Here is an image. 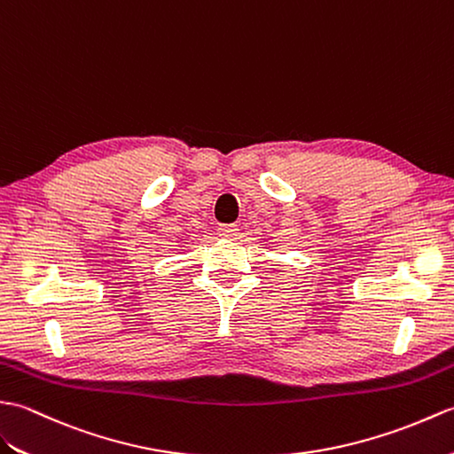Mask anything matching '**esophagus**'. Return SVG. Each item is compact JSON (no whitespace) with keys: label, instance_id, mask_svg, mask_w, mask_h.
Listing matches in <instances>:
<instances>
[{"label":"esophagus","instance_id":"1","mask_svg":"<svg viewBox=\"0 0 454 454\" xmlns=\"http://www.w3.org/2000/svg\"><path fill=\"white\" fill-rule=\"evenodd\" d=\"M237 233H239L237 225H221L219 227V235L225 237V239H235Z\"/></svg>","mask_w":454,"mask_h":454}]
</instances>
